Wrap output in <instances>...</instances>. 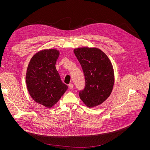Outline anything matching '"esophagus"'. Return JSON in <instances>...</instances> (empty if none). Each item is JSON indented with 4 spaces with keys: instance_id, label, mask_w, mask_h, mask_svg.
Here are the masks:
<instances>
[{
    "instance_id": "obj_1",
    "label": "esophagus",
    "mask_w": 150,
    "mask_h": 150,
    "mask_svg": "<svg viewBox=\"0 0 150 150\" xmlns=\"http://www.w3.org/2000/svg\"><path fill=\"white\" fill-rule=\"evenodd\" d=\"M73 87H74L73 84H69V88L70 89H72L73 88Z\"/></svg>"
}]
</instances>
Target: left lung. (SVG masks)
Returning <instances> with one entry per match:
<instances>
[{
    "label": "left lung",
    "mask_w": 150,
    "mask_h": 150,
    "mask_svg": "<svg viewBox=\"0 0 150 150\" xmlns=\"http://www.w3.org/2000/svg\"><path fill=\"white\" fill-rule=\"evenodd\" d=\"M74 53L85 77V87L80 91V97L88 107L97 106L103 103L112 91L114 75L111 62L97 48H78Z\"/></svg>",
    "instance_id": "8db88e82"
}]
</instances>
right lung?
<instances>
[{
  "label": "right lung",
  "mask_w": 150,
  "mask_h": 150,
  "mask_svg": "<svg viewBox=\"0 0 150 150\" xmlns=\"http://www.w3.org/2000/svg\"><path fill=\"white\" fill-rule=\"evenodd\" d=\"M59 54L55 49L39 52L31 59L27 70L25 80L30 96L47 108L56 104L68 88L55 67Z\"/></svg>",
  "instance_id": "1"
}]
</instances>
